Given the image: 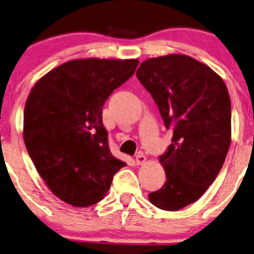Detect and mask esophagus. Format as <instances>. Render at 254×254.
I'll list each match as a JSON object with an SVG mask.
<instances>
[{"label": "esophagus", "instance_id": "esophagus-1", "mask_svg": "<svg viewBox=\"0 0 254 254\" xmlns=\"http://www.w3.org/2000/svg\"><path fill=\"white\" fill-rule=\"evenodd\" d=\"M136 162H137V165L145 164V162H146V157H145L141 152H139V153L136 155Z\"/></svg>", "mask_w": 254, "mask_h": 254}]
</instances>
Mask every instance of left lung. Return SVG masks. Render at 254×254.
I'll use <instances>...</instances> for the list:
<instances>
[{
	"mask_svg": "<svg viewBox=\"0 0 254 254\" xmlns=\"http://www.w3.org/2000/svg\"><path fill=\"white\" fill-rule=\"evenodd\" d=\"M136 74L173 131L159 158L166 182L148 200L162 210H180L204 194L225 161L231 143L228 88L210 67L186 54L145 60Z\"/></svg>",
	"mask_w": 254,
	"mask_h": 254,
	"instance_id": "obj_1",
	"label": "left lung"
}]
</instances>
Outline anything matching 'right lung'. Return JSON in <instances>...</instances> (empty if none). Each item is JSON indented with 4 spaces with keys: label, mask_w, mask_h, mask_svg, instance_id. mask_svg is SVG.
<instances>
[{
    "label": "right lung",
    "mask_w": 254,
    "mask_h": 254,
    "mask_svg": "<svg viewBox=\"0 0 254 254\" xmlns=\"http://www.w3.org/2000/svg\"><path fill=\"white\" fill-rule=\"evenodd\" d=\"M137 59L69 60L37 81L24 108L23 138L40 178L74 207L96 204L127 166L108 146L102 108L133 75Z\"/></svg>",
    "instance_id": "right-lung-1"
}]
</instances>
